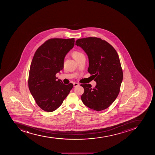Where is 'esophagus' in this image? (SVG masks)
<instances>
[{
	"label": "esophagus",
	"instance_id": "1",
	"mask_svg": "<svg viewBox=\"0 0 155 155\" xmlns=\"http://www.w3.org/2000/svg\"><path fill=\"white\" fill-rule=\"evenodd\" d=\"M73 85H74V87H76L79 86V84L77 83H73Z\"/></svg>",
	"mask_w": 155,
	"mask_h": 155
}]
</instances>
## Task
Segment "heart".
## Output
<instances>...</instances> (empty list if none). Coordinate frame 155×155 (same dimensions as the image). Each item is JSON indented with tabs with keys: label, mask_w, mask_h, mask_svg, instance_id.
<instances>
[{
	"label": "heart",
	"mask_w": 155,
	"mask_h": 155,
	"mask_svg": "<svg viewBox=\"0 0 155 155\" xmlns=\"http://www.w3.org/2000/svg\"><path fill=\"white\" fill-rule=\"evenodd\" d=\"M72 56L74 59L77 60L82 56H84V55L82 52H80L79 51H74L72 52Z\"/></svg>",
	"instance_id": "heart-1"
}]
</instances>
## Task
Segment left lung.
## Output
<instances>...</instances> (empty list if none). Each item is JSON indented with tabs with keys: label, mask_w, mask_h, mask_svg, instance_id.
<instances>
[{
	"label": "left lung",
	"mask_w": 155,
	"mask_h": 155,
	"mask_svg": "<svg viewBox=\"0 0 155 155\" xmlns=\"http://www.w3.org/2000/svg\"><path fill=\"white\" fill-rule=\"evenodd\" d=\"M75 45L82 48L88 55V72L97 83L94 88L90 84H81L84 89L81 100L92 110H105L117 97L123 80L118 55L111 45L98 38H79Z\"/></svg>",
	"instance_id": "obj_1"
}]
</instances>
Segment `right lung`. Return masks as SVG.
<instances>
[{"mask_svg":"<svg viewBox=\"0 0 155 155\" xmlns=\"http://www.w3.org/2000/svg\"><path fill=\"white\" fill-rule=\"evenodd\" d=\"M74 38H51L35 53L31 64L28 86L38 106L47 112L58 108L73 87L56 80V74L63 69L66 54L73 48Z\"/></svg>","mask_w":155,"mask_h":155,"instance_id":"add662e5","label":"right lung"}]
</instances>
